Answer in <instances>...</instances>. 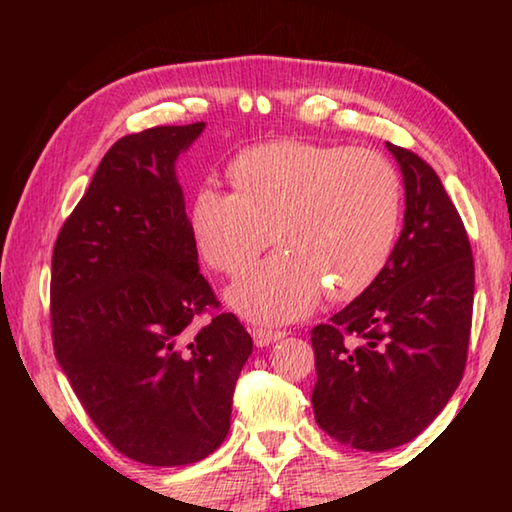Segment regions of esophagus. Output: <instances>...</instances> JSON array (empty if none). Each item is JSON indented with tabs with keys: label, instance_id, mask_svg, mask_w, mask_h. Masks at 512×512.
Wrapping results in <instances>:
<instances>
[{
	"label": "esophagus",
	"instance_id": "1",
	"mask_svg": "<svg viewBox=\"0 0 512 512\" xmlns=\"http://www.w3.org/2000/svg\"><path fill=\"white\" fill-rule=\"evenodd\" d=\"M284 336H287V332H280V329H262V327L253 329V341H255V345H259V348L280 341V339H284Z\"/></svg>",
	"mask_w": 512,
	"mask_h": 512
}]
</instances>
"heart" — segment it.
Segmentation results:
<instances>
[{"label": "heart", "instance_id": "1", "mask_svg": "<svg viewBox=\"0 0 512 512\" xmlns=\"http://www.w3.org/2000/svg\"><path fill=\"white\" fill-rule=\"evenodd\" d=\"M232 194L201 187L189 225L214 271L239 275L230 307L253 323L282 325L332 300L366 291L393 253L402 183L391 160L370 149L284 140L255 146L230 164Z\"/></svg>", "mask_w": 512, "mask_h": 512}]
</instances>
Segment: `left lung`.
Masks as SVG:
<instances>
[{
	"label": "left lung",
	"mask_w": 512,
	"mask_h": 512,
	"mask_svg": "<svg viewBox=\"0 0 512 512\" xmlns=\"http://www.w3.org/2000/svg\"><path fill=\"white\" fill-rule=\"evenodd\" d=\"M404 176V230L377 280L311 329L318 427L363 452L413 440L461 384L470 345L474 259L438 173L386 142Z\"/></svg>",
	"instance_id": "left-lung-1"
}]
</instances>
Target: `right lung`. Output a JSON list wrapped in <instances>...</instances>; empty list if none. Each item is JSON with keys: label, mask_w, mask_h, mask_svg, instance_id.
<instances>
[{"label": "right lung", "mask_w": 512, "mask_h": 512, "mask_svg": "<svg viewBox=\"0 0 512 512\" xmlns=\"http://www.w3.org/2000/svg\"><path fill=\"white\" fill-rule=\"evenodd\" d=\"M205 124L117 140L67 216L51 257V336L85 413L119 454L155 467L212 454L253 352L198 273L176 178ZM207 310L201 330L193 320Z\"/></svg>", "instance_id": "obj_1"}]
</instances>
